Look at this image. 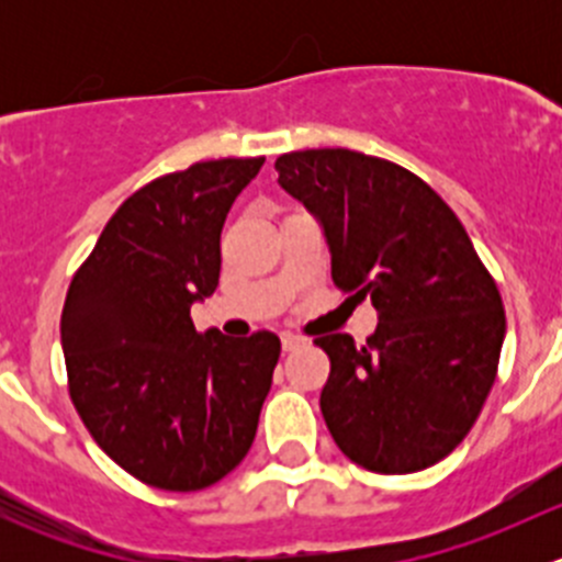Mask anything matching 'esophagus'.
<instances>
[{
    "mask_svg": "<svg viewBox=\"0 0 562 562\" xmlns=\"http://www.w3.org/2000/svg\"><path fill=\"white\" fill-rule=\"evenodd\" d=\"M304 342H307V339L299 337V334H282V350H296L302 348Z\"/></svg>",
    "mask_w": 562,
    "mask_h": 562,
    "instance_id": "obj_1",
    "label": "esophagus"
}]
</instances>
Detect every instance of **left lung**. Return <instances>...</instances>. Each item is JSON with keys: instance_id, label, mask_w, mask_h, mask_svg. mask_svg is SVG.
Here are the masks:
<instances>
[{"instance_id": "1", "label": "left lung", "mask_w": 562, "mask_h": 562, "mask_svg": "<svg viewBox=\"0 0 562 562\" xmlns=\"http://www.w3.org/2000/svg\"><path fill=\"white\" fill-rule=\"evenodd\" d=\"M280 184L321 220L331 280L370 296L378 331L315 345L331 361L321 411L334 443L372 473H416L449 457L497 375L506 310L449 203L383 157L304 149L277 157Z\"/></svg>"}]
</instances>
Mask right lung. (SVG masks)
Returning a JSON list of instances; mask_svg holds the SVG:
<instances>
[{"instance_id":"right-lung-1","label":"right lung","mask_w":562,"mask_h":562,"mask_svg":"<svg viewBox=\"0 0 562 562\" xmlns=\"http://www.w3.org/2000/svg\"><path fill=\"white\" fill-rule=\"evenodd\" d=\"M266 157L195 162L140 187L78 266L61 310L67 389L94 443L168 492L217 484L241 459L280 337L195 331L220 282V234Z\"/></svg>"}]
</instances>
